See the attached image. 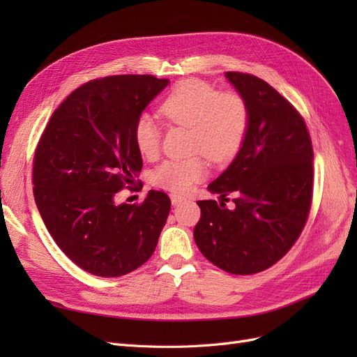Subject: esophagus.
<instances>
[{
    "label": "esophagus",
    "instance_id": "esophagus-1",
    "mask_svg": "<svg viewBox=\"0 0 357 357\" xmlns=\"http://www.w3.org/2000/svg\"><path fill=\"white\" fill-rule=\"evenodd\" d=\"M183 199H185V198H183V197H178V195H174V193H172V195H171V204H172V205H177V204H180Z\"/></svg>",
    "mask_w": 357,
    "mask_h": 357
}]
</instances>
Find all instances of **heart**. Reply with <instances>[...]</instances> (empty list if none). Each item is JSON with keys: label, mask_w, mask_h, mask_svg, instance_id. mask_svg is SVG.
I'll return each mask as SVG.
<instances>
[{"label": "heart", "mask_w": 357, "mask_h": 357, "mask_svg": "<svg viewBox=\"0 0 357 357\" xmlns=\"http://www.w3.org/2000/svg\"><path fill=\"white\" fill-rule=\"evenodd\" d=\"M167 121L192 128V146L214 162L232 159L241 149L248 129V109L243 96L235 92H219L213 84L190 79L178 83L160 104ZM160 132L155 121L143 114L134 125V142L143 156H155ZM208 174L201 156L169 159L152 174L158 188L185 193Z\"/></svg>", "instance_id": "obj_1"}]
</instances>
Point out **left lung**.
<instances>
[{"label":"left lung","instance_id":"obj_1","mask_svg":"<svg viewBox=\"0 0 357 357\" xmlns=\"http://www.w3.org/2000/svg\"><path fill=\"white\" fill-rule=\"evenodd\" d=\"M248 109L238 153L208 190L234 210L198 201L193 229L199 252L223 271L250 275L278 262L304 229L312 197V146L304 119L273 86L256 75L226 73Z\"/></svg>","mask_w":357,"mask_h":357}]
</instances>
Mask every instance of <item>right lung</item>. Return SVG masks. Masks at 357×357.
I'll list each match as a JSON object with an SVG mask.
<instances>
[{
    "label": "right lung",
    "instance_id": "obj_1",
    "mask_svg": "<svg viewBox=\"0 0 357 357\" xmlns=\"http://www.w3.org/2000/svg\"><path fill=\"white\" fill-rule=\"evenodd\" d=\"M155 75L92 80L63 101L34 156V198L52 238L71 261L98 277H121L153 255L171 201L149 190L142 204H117L143 168L134 125L168 86Z\"/></svg>",
    "mask_w": 357,
    "mask_h": 357
}]
</instances>
